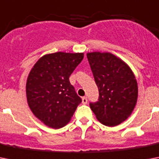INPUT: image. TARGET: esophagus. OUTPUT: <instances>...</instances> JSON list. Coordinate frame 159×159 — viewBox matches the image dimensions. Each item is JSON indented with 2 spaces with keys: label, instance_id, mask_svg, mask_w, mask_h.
<instances>
[{
  "label": "esophagus",
  "instance_id": "esophagus-1",
  "mask_svg": "<svg viewBox=\"0 0 159 159\" xmlns=\"http://www.w3.org/2000/svg\"><path fill=\"white\" fill-rule=\"evenodd\" d=\"M82 103H83V104H87V97H82Z\"/></svg>",
  "mask_w": 159,
  "mask_h": 159
}]
</instances>
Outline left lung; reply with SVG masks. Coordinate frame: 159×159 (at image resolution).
Masks as SVG:
<instances>
[{"label": "left lung", "instance_id": "8db88e82", "mask_svg": "<svg viewBox=\"0 0 159 159\" xmlns=\"http://www.w3.org/2000/svg\"><path fill=\"white\" fill-rule=\"evenodd\" d=\"M99 90L97 102L90 107L97 120L106 126H116L130 116L137 102L138 85L128 65L110 53L87 54Z\"/></svg>", "mask_w": 159, "mask_h": 159}]
</instances>
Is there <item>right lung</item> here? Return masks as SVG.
I'll return each mask as SVG.
<instances>
[{"instance_id": "1", "label": "right lung", "mask_w": 159, "mask_h": 159, "mask_svg": "<svg viewBox=\"0 0 159 159\" xmlns=\"http://www.w3.org/2000/svg\"><path fill=\"white\" fill-rule=\"evenodd\" d=\"M83 57V53L62 52L44 55L29 74V106L39 120L51 128H61L68 123L82 102L69 77Z\"/></svg>"}]
</instances>
